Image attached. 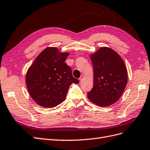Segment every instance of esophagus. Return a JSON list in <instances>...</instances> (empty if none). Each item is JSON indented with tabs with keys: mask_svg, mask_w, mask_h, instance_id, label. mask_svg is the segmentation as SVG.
I'll return each instance as SVG.
<instances>
[{
	"mask_svg": "<svg viewBox=\"0 0 150 150\" xmlns=\"http://www.w3.org/2000/svg\"><path fill=\"white\" fill-rule=\"evenodd\" d=\"M83 76L82 75H81V76H80V77L79 78V80H80V82H82V80H83Z\"/></svg>",
	"mask_w": 150,
	"mask_h": 150,
	"instance_id": "obj_1",
	"label": "esophagus"
}]
</instances>
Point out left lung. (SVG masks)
Listing matches in <instances>:
<instances>
[{
    "label": "left lung",
    "instance_id": "obj_1",
    "mask_svg": "<svg viewBox=\"0 0 150 150\" xmlns=\"http://www.w3.org/2000/svg\"><path fill=\"white\" fill-rule=\"evenodd\" d=\"M93 66V87L87 93L88 99L99 106L117 102L125 91L127 74L122 59L112 49L102 47L91 54Z\"/></svg>",
    "mask_w": 150,
    "mask_h": 150
}]
</instances>
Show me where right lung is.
I'll return each mask as SVG.
<instances>
[{"instance_id":"add662e5","label":"right lung","mask_w":150,"mask_h":150,"mask_svg":"<svg viewBox=\"0 0 150 150\" xmlns=\"http://www.w3.org/2000/svg\"><path fill=\"white\" fill-rule=\"evenodd\" d=\"M68 54L48 47L29 68L25 83L30 96L38 104L47 108L57 106L65 100L70 85L79 83L65 63Z\"/></svg>"}]
</instances>
